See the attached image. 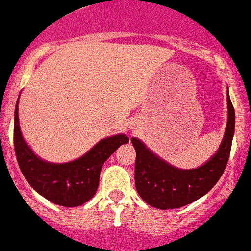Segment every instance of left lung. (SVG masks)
<instances>
[{
	"mask_svg": "<svg viewBox=\"0 0 251 251\" xmlns=\"http://www.w3.org/2000/svg\"><path fill=\"white\" fill-rule=\"evenodd\" d=\"M227 123L218 151L195 169H179L153 153L136 137L131 142L136 151L135 186L146 204L161 210L177 209L209 193L226 168L235 131V111L227 90Z\"/></svg>",
	"mask_w": 251,
	"mask_h": 251,
	"instance_id": "left-lung-1",
	"label": "left lung"
}]
</instances>
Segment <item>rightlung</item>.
I'll return each mask as SVG.
<instances>
[{
  "label": "right lung",
  "mask_w": 251,
  "mask_h": 251,
  "mask_svg": "<svg viewBox=\"0 0 251 251\" xmlns=\"http://www.w3.org/2000/svg\"><path fill=\"white\" fill-rule=\"evenodd\" d=\"M19 99L15 107L13 145L19 166L28 184L45 199L61 206L75 207L89 201L98 190L103 162L117 148L128 142V137L125 134L106 137L74 161L49 162L38 157L22 136Z\"/></svg>",
  "instance_id": "right-lung-1"
}]
</instances>
